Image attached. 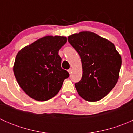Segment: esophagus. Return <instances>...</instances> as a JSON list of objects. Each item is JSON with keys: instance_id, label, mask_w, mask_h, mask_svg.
<instances>
[{"instance_id": "34e87169", "label": "esophagus", "mask_w": 133, "mask_h": 133, "mask_svg": "<svg viewBox=\"0 0 133 133\" xmlns=\"http://www.w3.org/2000/svg\"><path fill=\"white\" fill-rule=\"evenodd\" d=\"M68 73H69V74H71V73H72V69H71V68H70V69H68Z\"/></svg>"}]
</instances>
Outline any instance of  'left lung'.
I'll use <instances>...</instances> for the list:
<instances>
[{
  "mask_svg": "<svg viewBox=\"0 0 133 133\" xmlns=\"http://www.w3.org/2000/svg\"><path fill=\"white\" fill-rule=\"evenodd\" d=\"M68 40L80 55L82 65V77L75 84L78 93L87 101L101 100L117 83L121 56L112 42L92 32L75 33Z\"/></svg>",
  "mask_w": 133,
  "mask_h": 133,
  "instance_id": "obj_1",
  "label": "left lung"
}]
</instances>
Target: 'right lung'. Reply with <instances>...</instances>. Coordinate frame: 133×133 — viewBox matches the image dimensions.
<instances>
[{
  "label": "right lung",
  "instance_id": "add662e5",
  "mask_svg": "<svg viewBox=\"0 0 133 133\" xmlns=\"http://www.w3.org/2000/svg\"><path fill=\"white\" fill-rule=\"evenodd\" d=\"M67 42L61 36H46L22 48L16 56L13 72L22 89L31 98L46 101L59 92L69 77L61 68L58 51Z\"/></svg>",
  "mask_w": 133,
  "mask_h": 133
}]
</instances>
